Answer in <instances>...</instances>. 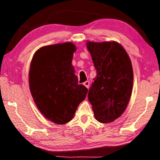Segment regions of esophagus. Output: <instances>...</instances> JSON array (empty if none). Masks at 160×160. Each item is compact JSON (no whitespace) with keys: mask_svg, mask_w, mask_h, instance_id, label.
<instances>
[{"mask_svg":"<svg viewBox=\"0 0 160 160\" xmlns=\"http://www.w3.org/2000/svg\"><path fill=\"white\" fill-rule=\"evenodd\" d=\"M83 85H85L87 88L89 89V86H90V82H89V81H85V82L83 83Z\"/></svg>","mask_w":160,"mask_h":160,"instance_id":"esophagus-1","label":"esophagus"}]
</instances>
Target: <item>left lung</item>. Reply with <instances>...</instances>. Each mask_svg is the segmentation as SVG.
<instances>
[{"instance_id":"8db88e82","label":"left lung","mask_w":160,"mask_h":160,"mask_svg":"<svg viewBox=\"0 0 160 160\" xmlns=\"http://www.w3.org/2000/svg\"><path fill=\"white\" fill-rule=\"evenodd\" d=\"M97 76L88 92L94 117L102 123L120 117L132 93L133 71L128 53L116 42H87Z\"/></svg>"}]
</instances>
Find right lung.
Returning <instances> with one entry per match:
<instances>
[{"label": "right lung", "mask_w": 160, "mask_h": 160, "mask_svg": "<svg viewBox=\"0 0 160 160\" xmlns=\"http://www.w3.org/2000/svg\"><path fill=\"white\" fill-rule=\"evenodd\" d=\"M75 51L71 42L43 47L35 52L29 68L35 104L46 118L60 125L72 120L88 91L75 75L72 59Z\"/></svg>", "instance_id": "obj_1"}]
</instances>
